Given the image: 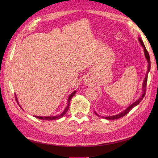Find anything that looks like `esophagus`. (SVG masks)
I'll return each instance as SVG.
<instances>
[{"label":"esophagus","mask_w":158,"mask_h":158,"mask_svg":"<svg viewBox=\"0 0 158 158\" xmlns=\"http://www.w3.org/2000/svg\"><path fill=\"white\" fill-rule=\"evenodd\" d=\"M89 83H90V82H89V80H88V79H84V84H85L86 85H89Z\"/></svg>","instance_id":"1"}]
</instances>
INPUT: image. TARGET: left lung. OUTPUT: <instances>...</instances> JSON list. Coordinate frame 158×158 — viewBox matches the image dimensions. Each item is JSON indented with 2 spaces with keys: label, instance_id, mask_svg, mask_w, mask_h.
Instances as JSON below:
<instances>
[{
  "label": "left lung",
  "instance_id": "left-lung-1",
  "mask_svg": "<svg viewBox=\"0 0 158 158\" xmlns=\"http://www.w3.org/2000/svg\"><path fill=\"white\" fill-rule=\"evenodd\" d=\"M138 41H139L140 44H141L142 47L144 48V55H145V57L146 59L147 60V62H148V70H147V73H146V76L144 78V82H143V84H142V95L141 96L138 98L136 101H135L134 103H132L131 105H130L127 109H125V110H124L123 111H122L121 113H118L117 114H114V115H113V116H107V117H102V118H106V119H107V120H114V119H117V118H119L121 117H123V116H125V114H127L129 111H131V110L134 108L135 107H136V106H138V104H139L140 103V102L142 100V99L144 98V97L145 96V94H146V85H147V80H148V73H149V71L150 70V55H149V53H148V51L146 50V47L144 44V42H143L142 40L141 39L140 37H138ZM95 114H96V115H98L99 117V115L98 114V113H96L95 112H94Z\"/></svg>",
  "mask_w": 158,
  "mask_h": 158
}]
</instances>
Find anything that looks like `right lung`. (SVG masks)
<instances>
[{"instance_id": "right-lung-1", "label": "right lung", "mask_w": 158, "mask_h": 158, "mask_svg": "<svg viewBox=\"0 0 158 158\" xmlns=\"http://www.w3.org/2000/svg\"><path fill=\"white\" fill-rule=\"evenodd\" d=\"M76 93V91H74V92L72 93L69 96L68 98V101H67V106H66V107L65 108V109L64 110V111H63V113H62L60 114H59V115H56V116H49V117H40V116H34L35 117L37 118H40V119H42V120H57V119H59L60 118L63 117L64 114L66 113V112L68 111V110L69 109V106H70V100L72 99V98H73L74 96V95ZM16 96V99L17 100V102L18 103V98L16 97V95H15Z\"/></svg>"}]
</instances>
